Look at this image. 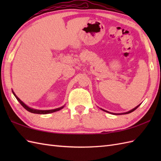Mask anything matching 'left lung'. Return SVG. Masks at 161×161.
Instances as JSON below:
<instances>
[{"label":"left lung","instance_id":"8db88e82","mask_svg":"<svg viewBox=\"0 0 161 161\" xmlns=\"http://www.w3.org/2000/svg\"><path fill=\"white\" fill-rule=\"evenodd\" d=\"M138 107H139V105L138 106V107H136V108H133V109H132V110H131V111H128V112H126V113H123V114H120L122 115V114H130V113H131V112H133V111H135V110H136V108H138ZM102 110H103V109H102ZM103 111H104V110H103ZM106 111V112H108V111ZM108 113H109V112H108Z\"/></svg>","mask_w":161,"mask_h":161}]
</instances>
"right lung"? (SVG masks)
Returning <instances> with one entry per match:
<instances>
[{
    "instance_id": "obj_1",
    "label": "right lung",
    "mask_w": 161,
    "mask_h": 161,
    "mask_svg": "<svg viewBox=\"0 0 161 161\" xmlns=\"http://www.w3.org/2000/svg\"><path fill=\"white\" fill-rule=\"evenodd\" d=\"M12 93H13L14 95V96L16 97V100H18V101L19 102V103L22 105V107H23L24 108H25L27 111H28L30 112V113H32V114H50V113H53V112H55V111H59V110H61V108H64V107H60V108H55V109H53V110H36V109H33V108H31L28 107V106L24 104L23 102L21 100H20L18 97L16 96V95L14 94V93L13 91H12Z\"/></svg>"
}]
</instances>
